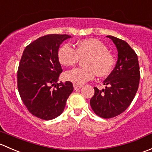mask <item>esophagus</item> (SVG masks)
Listing matches in <instances>:
<instances>
[{"mask_svg":"<svg viewBox=\"0 0 152 152\" xmlns=\"http://www.w3.org/2000/svg\"><path fill=\"white\" fill-rule=\"evenodd\" d=\"M73 87H74L75 90L77 91V90H78V89L81 88L83 86H78V85H76V84H74V85H73Z\"/></svg>","mask_w":152,"mask_h":152,"instance_id":"obj_1","label":"esophagus"}]
</instances>
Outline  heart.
Here are the masks:
<instances>
[{"instance_id":"b5f03b06","label":"heart","mask_w":152,"mask_h":152,"mask_svg":"<svg viewBox=\"0 0 152 152\" xmlns=\"http://www.w3.org/2000/svg\"><path fill=\"white\" fill-rule=\"evenodd\" d=\"M58 61L62 65L76 64L80 58L84 67L75 68L66 72V80L76 85H82L94 78L95 75L106 76L110 72L115 63L114 58L104 44L96 39H86L77 42L75 48L69 44L62 45L58 52Z\"/></svg>"}]
</instances>
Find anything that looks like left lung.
I'll return each instance as SVG.
<instances>
[{
  "label": "left lung",
  "mask_w": 152,
  "mask_h": 152,
  "mask_svg": "<svg viewBox=\"0 0 152 152\" xmlns=\"http://www.w3.org/2000/svg\"><path fill=\"white\" fill-rule=\"evenodd\" d=\"M116 46L118 61L115 68L104 80L105 88L94 87V94L90 100L94 112L104 118L119 115L130 105L138 89L140 77L137 54L122 39L107 36Z\"/></svg>",
  "instance_id": "obj_1"
}]
</instances>
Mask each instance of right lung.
I'll list each match as a JSON object with an SVG mask.
<instances>
[{"label":"right lung","mask_w":152,"mask_h":152,"mask_svg":"<svg viewBox=\"0 0 152 152\" xmlns=\"http://www.w3.org/2000/svg\"><path fill=\"white\" fill-rule=\"evenodd\" d=\"M71 36L48 34L29 44L23 51L18 70V88L22 101L34 116L51 120L63 113L73 91L69 81L58 83L62 72L58 52Z\"/></svg>","instance_id":"add662e5"}]
</instances>
